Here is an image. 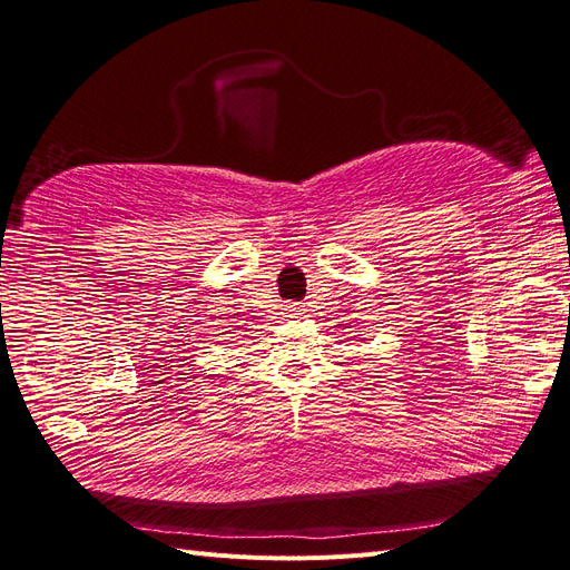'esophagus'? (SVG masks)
<instances>
[{"label":"esophagus","instance_id":"esophagus-1","mask_svg":"<svg viewBox=\"0 0 570 570\" xmlns=\"http://www.w3.org/2000/svg\"><path fill=\"white\" fill-rule=\"evenodd\" d=\"M302 312H304V308H302L299 304H295V302L285 304V314H287V316H292V318H295V316H302Z\"/></svg>","mask_w":570,"mask_h":570}]
</instances>
